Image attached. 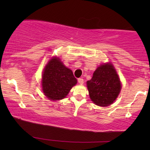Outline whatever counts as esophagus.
<instances>
[{"instance_id":"obj_1","label":"esophagus","mask_w":150,"mask_h":150,"mask_svg":"<svg viewBox=\"0 0 150 150\" xmlns=\"http://www.w3.org/2000/svg\"><path fill=\"white\" fill-rule=\"evenodd\" d=\"M78 82L80 84V85H82L84 83V80L83 78L80 77V78H78Z\"/></svg>"}]
</instances>
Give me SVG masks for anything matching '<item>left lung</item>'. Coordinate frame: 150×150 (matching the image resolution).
Instances as JSON below:
<instances>
[{"mask_svg": "<svg viewBox=\"0 0 150 150\" xmlns=\"http://www.w3.org/2000/svg\"><path fill=\"white\" fill-rule=\"evenodd\" d=\"M91 100L99 106H108L113 104L121 89L118 74L111 63L101 64L87 82Z\"/></svg>", "mask_w": 150, "mask_h": 150, "instance_id": "8db88e82", "label": "left lung"}]
</instances>
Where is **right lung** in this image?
I'll list each match as a JSON object with an SVG mask.
<instances>
[{
    "mask_svg": "<svg viewBox=\"0 0 150 150\" xmlns=\"http://www.w3.org/2000/svg\"><path fill=\"white\" fill-rule=\"evenodd\" d=\"M77 84L73 71L65 67L59 58L53 57L46 64L42 74V90L50 100L64 99Z\"/></svg>",
    "mask_w": 150,
    "mask_h": 150,
    "instance_id": "1",
    "label": "right lung"
}]
</instances>
